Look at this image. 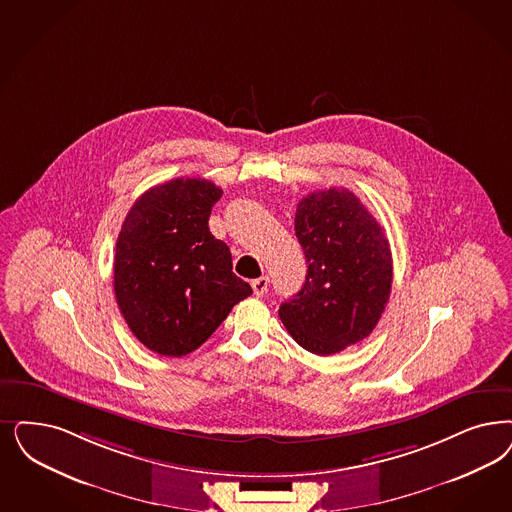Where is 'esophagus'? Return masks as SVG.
<instances>
[{
    "label": "esophagus",
    "instance_id": "1",
    "mask_svg": "<svg viewBox=\"0 0 512 512\" xmlns=\"http://www.w3.org/2000/svg\"><path fill=\"white\" fill-rule=\"evenodd\" d=\"M251 287H253V293H255L257 297H263L266 293V289H268V278H266V276H261V278L253 280V282H251Z\"/></svg>",
    "mask_w": 512,
    "mask_h": 512
}]
</instances>
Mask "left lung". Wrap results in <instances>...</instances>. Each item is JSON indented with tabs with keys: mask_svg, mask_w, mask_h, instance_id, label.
I'll list each match as a JSON object with an SVG mask.
<instances>
[{
	"mask_svg": "<svg viewBox=\"0 0 512 512\" xmlns=\"http://www.w3.org/2000/svg\"><path fill=\"white\" fill-rule=\"evenodd\" d=\"M295 234L306 282L278 314L304 350L342 352L371 335L386 310L393 282L386 232L355 194L333 187L300 200Z\"/></svg>",
	"mask_w": 512,
	"mask_h": 512,
	"instance_id": "obj_1",
	"label": "left lung"
}]
</instances>
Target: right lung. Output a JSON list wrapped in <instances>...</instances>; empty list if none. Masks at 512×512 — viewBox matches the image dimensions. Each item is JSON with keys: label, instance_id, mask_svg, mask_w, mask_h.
I'll return each mask as SVG.
<instances>
[{"label": "right lung", "instance_id": "add662e5", "mask_svg": "<svg viewBox=\"0 0 512 512\" xmlns=\"http://www.w3.org/2000/svg\"><path fill=\"white\" fill-rule=\"evenodd\" d=\"M223 191L208 179L177 177L141 194L115 247V299L145 348L181 357L202 346L249 297L225 242L208 219Z\"/></svg>", "mask_w": 512, "mask_h": 512}]
</instances>
